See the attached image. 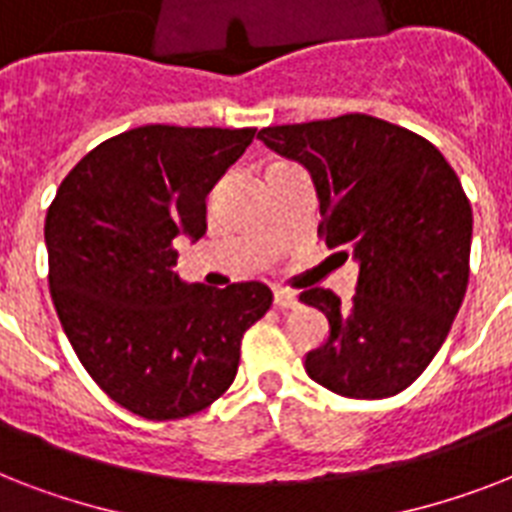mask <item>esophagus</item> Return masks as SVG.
Listing matches in <instances>:
<instances>
[{
	"instance_id": "34e87169",
	"label": "esophagus",
	"mask_w": 512,
	"mask_h": 512,
	"mask_svg": "<svg viewBox=\"0 0 512 512\" xmlns=\"http://www.w3.org/2000/svg\"><path fill=\"white\" fill-rule=\"evenodd\" d=\"M273 305H276V308H281V311L295 308L297 295L295 292H289V289H276V292H273Z\"/></svg>"
}]
</instances>
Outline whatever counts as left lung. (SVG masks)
I'll return each mask as SVG.
<instances>
[{"label":"left lung","mask_w":512,"mask_h":512,"mask_svg":"<svg viewBox=\"0 0 512 512\" xmlns=\"http://www.w3.org/2000/svg\"><path fill=\"white\" fill-rule=\"evenodd\" d=\"M257 138L311 172L319 236L358 263L348 305L321 287L300 295L329 321L305 372L337 396H396L444 345L468 289L473 209L460 177L433 143L377 116L281 124Z\"/></svg>","instance_id":"1"}]
</instances>
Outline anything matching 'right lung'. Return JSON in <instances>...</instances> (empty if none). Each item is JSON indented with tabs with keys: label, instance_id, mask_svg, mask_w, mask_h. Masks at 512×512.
<instances>
[{
	"label": "right lung",
	"instance_id": "obj_1",
	"mask_svg": "<svg viewBox=\"0 0 512 512\" xmlns=\"http://www.w3.org/2000/svg\"><path fill=\"white\" fill-rule=\"evenodd\" d=\"M252 138V127H135L92 148L47 209L63 332L92 380L138 417L180 420L217 401L241 337L271 308L260 281L212 289L175 273V239L207 233V193Z\"/></svg>",
	"mask_w": 512,
	"mask_h": 512
}]
</instances>
